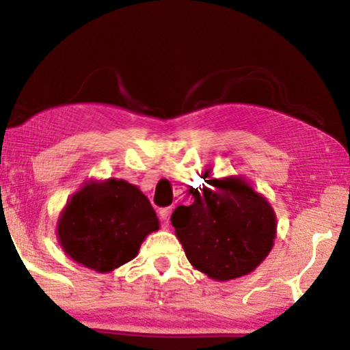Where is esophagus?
I'll return each mask as SVG.
<instances>
[{
	"mask_svg": "<svg viewBox=\"0 0 350 350\" xmlns=\"http://www.w3.org/2000/svg\"><path fill=\"white\" fill-rule=\"evenodd\" d=\"M171 213H173V208L171 206H167V208H162L159 211V215H161V219L163 221V224H170V217H171Z\"/></svg>",
	"mask_w": 350,
	"mask_h": 350,
	"instance_id": "1",
	"label": "esophagus"
}]
</instances>
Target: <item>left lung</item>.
I'll use <instances>...</instances> for the list:
<instances>
[{"label":"left lung","instance_id":"1","mask_svg":"<svg viewBox=\"0 0 350 350\" xmlns=\"http://www.w3.org/2000/svg\"><path fill=\"white\" fill-rule=\"evenodd\" d=\"M202 179L205 183L189 189L194 202L171 215L187 259L216 281L252 273L273 248V208L244 177L216 179L205 171Z\"/></svg>","mask_w":350,"mask_h":350}]
</instances>
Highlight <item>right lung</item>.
Instances as JSON below:
<instances>
[{
  "label": "right lung",
  "mask_w": 350,
  "mask_h": 350,
  "mask_svg": "<svg viewBox=\"0 0 350 350\" xmlns=\"http://www.w3.org/2000/svg\"><path fill=\"white\" fill-rule=\"evenodd\" d=\"M159 219L139 187L123 179L90 180L58 216L57 239L77 264L109 273L139 254Z\"/></svg>",
  "instance_id": "1"
}]
</instances>
